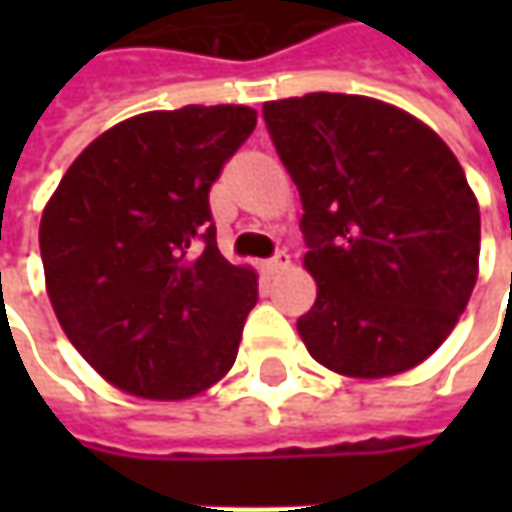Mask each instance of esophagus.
I'll return each instance as SVG.
<instances>
[{"label":"esophagus","instance_id":"34e87169","mask_svg":"<svg viewBox=\"0 0 512 512\" xmlns=\"http://www.w3.org/2000/svg\"><path fill=\"white\" fill-rule=\"evenodd\" d=\"M287 267H290V256H287L285 250H282V253H276V256L267 262L265 270L267 273H282V270H287Z\"/></svg>","mask_w":512,"mask_h":512}]
</instances>
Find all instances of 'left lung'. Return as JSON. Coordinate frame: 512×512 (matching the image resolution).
Here are the masks:
<instances>
[{
    "instance_id": "obj_1",
    "label": "left lung",
    "mask_w": 512,
    "mask_h": 512,
    "mask_svg": "<svg viewBox=\"0 0 512 512\" xmlns=\"http://www.w3.org/2000/svg\"><path fill=\"white\" fill-rule=\"evenodd\" d=\"M262 113L305 207L307 353L350 379L422 364L479 279L482 216L459 159L422 119L370 96L307 93Z\"/></svg>"
}]
</instances>
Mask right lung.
<instances>
[{
	"label": "right lung",
	"mask_w": 512,
	"mask_h": 512,
	"mask_svg": "<svg viewBox=\"0 0 512 512\" xmlns=\"http://www.w3.org/2000/svg\"><path fill=\"white\" fill-rule=\"evenodd\" d=\"M256 128L245 105L130 116L82 150L42 210L53 313L113 387L182 402L236 362L259 276L216 247L207 193ZM202 235L199 257L189 245Z\"/></svg>",
	"instance_id": "add662e5"
}]
</instances>
